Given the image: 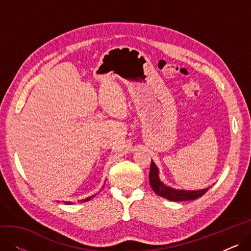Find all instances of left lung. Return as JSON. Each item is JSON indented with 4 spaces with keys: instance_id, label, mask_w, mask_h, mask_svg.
<instances>
[{
    "instance_id": "1",
    "label": "left lung",
    "mask_w": 251,
    "mask_h": 251,
    "mask_svg": "<svg viewBox=\"0 0 251 251\" xmlns=\"http://www.w3.org/2000/svg\"><path fill=\"white\" fill-rule=\"evenodd\" d=\"M159 168L155 166L153 161L151 164L150 171V184L152 190L164 199L172 201H194L201 197L209 187L201 190H185V189H175L170 186H167L164 182L160 179Z\"/></svg>"
}]
</instances>
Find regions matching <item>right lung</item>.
I'll return each instance as SVG.
<instances>
[{
    "instance_id": "right-lung-1",
    "label": "right lung",
    "mask_w": 251,
    "mask_h": 251,
    "mask_svg": "<svg viewBox=\"0 0 251 251\" xmlns=\"http://www.w3.org/2000/svg\"><path fill=\"white\" fill-rule=\"evenodd\" d=\"M102 188H103V186H102ZM96 195H97V194H94V195H91V196H88L87 199H85V200H81V201H80V202H81V201H83V202H85V201H88L89 200H91L92 197H95ZM63 202H64L65 204H71V203H73L72 201H63Z\"/></svg>"
}]
</instances>
